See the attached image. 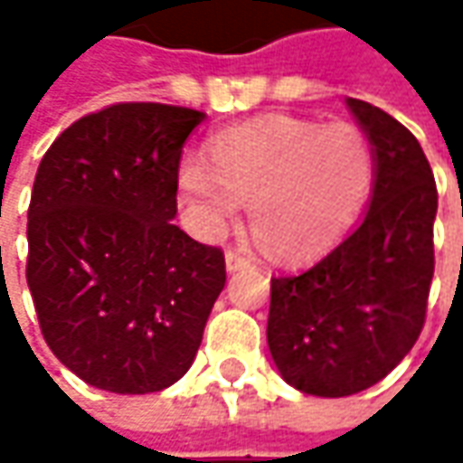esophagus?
I'll list each match as a JSON object with an SVG mask.
<instances>
[{
    "instance_id": "1",
    "label": "esophagus",
    "mask_w": 463,
    "mask_h": 463,
    "mask_svg": "<svg viewBox=\"0 0 463 463\" xmlns=\"http://www.w3.org/2000/svg\"><path fill=\"white\" fill-rule=\"evenodd\" d=\"M250 262H252L250 255H241V252H234V250L226 252V270H229V273H237L241 268H247Z\"/></svg>"
}]
</instances>
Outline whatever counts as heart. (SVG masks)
I'll return each instance as SVG.
<instances>
[{"instance_id":"b5f03b06","label":"heart","mask_w":463,"mask_h":463,"mask_svg":"<svg viewBox=\"0 0 463 463\" xmlns=\"http://www.w3.org/2000/svg\"><path fill=\"white\" fill-rule=\"evenodd\" d=\"M180 193L205 234L240 219L280 260L329 250L361 213L373 185V149L361 128L296 116H265L223 128L205 165L185 162Z\"/></svg>"}]
</instances>
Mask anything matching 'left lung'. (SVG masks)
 I'll return each instance as SVG.
<instances>
[{
    "instance_id": "1",
    "label": "left lung",
    "mask_w": 463,
    "mask_h": 463,
    "mask_svg": "<svg viewBox=\"0 0 463 463\" xmlns=\"http://www.w3.org/2000/svg\"><path fill=\"white\" fill-rule=\"evenodd\" d=\"M345 105L373 149L364 222L304 273L270 280L273 364L314 397L358 394L397 368L425 325L436 268L438 190L422 146L382 108Z\"/></svg>"
}]
</instances>
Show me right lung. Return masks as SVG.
Listing matches in <instances>:
<instances>
[{
  "mask_svg": "<svg viewBox=\"0 0 463 463\" xmlns=\"http://www.w3.org/2000/svg\"><path fill=\"white\" fill-rule=\"evenodd\" d=\"M203 113L120 102L80 118L41 159L27 211V286L53 355L95 389L162 392L195 361L226 283L190 240L177 169Z\"/></svg>",
  "mask_w": 463,
  "mask_h": 463,
  "instance_id": "right-lung-1",
  "label": "right lung"
}]
</instances>
